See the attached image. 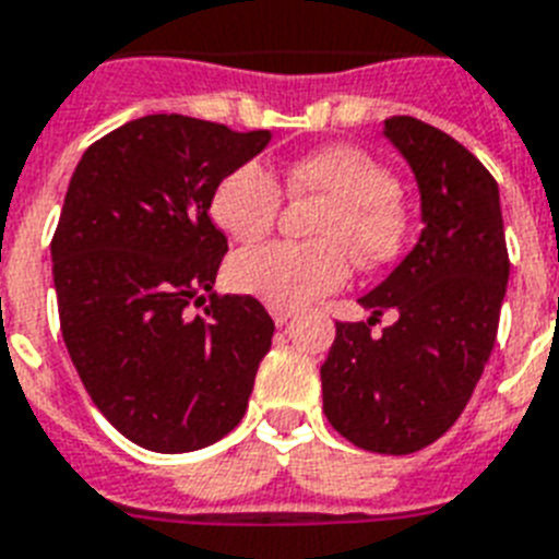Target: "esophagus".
Segmentation results:
<instances>
[{
    "label": "esophagus",
    "instance_id": "obj_1",
    "mask_svg": "<svg viewBox=\"0 0 559 559\" xmlns=\"http://www.w3.org/2000/svg\"><path fill=\"white\" fill-rule=\"evenodd\" d=\"M270 316H272V321L281 326V324H287V321L293 319L295 310H287V307H270Z\"/></svg>",
    "mask_w": 559,
    "mask_h": 559
}]
</instances>
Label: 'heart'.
Listing matches in <instances>:
<instances>
[{"mask_svg":"<svg viewBox=\"0 0 559 559\" xmlns=\"http://www.w3.org/2000/svg\"><path fill=\"white\" fill-rule=\"evenodd\" d=\"M287 198L324 201L312 221V243H266L229 261V284L270 307H304L344 287L350 255L361 266H382L405 243L407 217L399 177L353 146H326L284 166L281 186L261 163H243L215 186L209 212L235 240H258L281 215Z\"/></svg>","mask_w":559,"mask_h":559,"instance_id":"1","label":"heart"}]
</instances>
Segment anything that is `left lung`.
Masks as SVG:
<instances>
[{
    "instance_id": "8db88e82",
    "label": "left lung",
    "mask_w": 559,
    "mask_h": 559,
    "mask_svg": "<svg viewBox=\"0 0 559 559\" xmlns=\"http://www.w3.org/2000/svg\"><path fill=\"white\" fill-rule=\"evenodd\" d=\"M384 138L416 175L425 229L358 298L373 316L335 321L321 393L347 442L402 456L437 442L468 405L497 342L511 261L497 180L468 148L416 117L384 120ZM384 311L397 321L370 336Z\"/></svg>"
}]
</instances>
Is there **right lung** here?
<instances>
[{"mask_svg":"<svg viewBox=\"0 0 559 559\" xmlns=\"http://www.w3.org/2000/svg\"><path fill=\"white\" fill-rule=\"evenodd\" d=\"M266 143L148 115L85 148L68 183L51 240L59 330L91 402L146 451L206 448L247 413L275 324L252 295L212 289L229 247L209 201Z\"/></svg>","mask_w":559,"mask_h":559,"instance_id":"1","label":"right lung"}]
</instances>
